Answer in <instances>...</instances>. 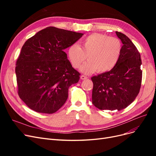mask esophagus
Returning a JSON list of instances; mask_svg holds the SVG:
<instances>
[{"instance_id": "esophagus-1", "label": "esophagus", "mask_w": 156, "mask_h": 156, "mask_svg": "<svg viewBox=\"0 0 156 156\" xmlns=\"http://www.w3.org/2000/svg\"><path fill=\"white\" fill-rule=\"evenodd\" d=\"M88 77L87 76H84V75H81V79L82 80H84V79H87Z\"/></svg>"}]
</instances>
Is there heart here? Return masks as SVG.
<instances>
[{
	"label": "heart",
	"instance_id": "b5f03b06",
	"mask_svg": "<svg viewBox=\"0 0 156 156\" xmlns=\"http://www.w3.org/2000/svg\"><path fill=\"white\" fill-rule=\"evenodd\" d=\"M81 48L77 44L71 45L68 49V58L75 68H79L85 62L81 71L86 74L94 72L106 73L114 68L119 62L122 53L121 41L105 34L93 33L83 38Z\"/></svg>",
	"mask_w": 156,
	"mask_h": 156
}]
</instances>
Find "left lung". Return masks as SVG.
Wrapping results in <instances>:
<instances>
[{
	"instance_id": "8db88e82",
	"label": "left lung",
	"mask_w": 156,
	"mask_h": 156,
	"mask_svg": "<svg viewBox=\"0 0 156 156\" xmlns=\"http://www.w3.org/2000/svg\"><path fill=\"white\" fill-rule=\"evenodd\" d=\"M116 34L123 44L119 62L109 72L91 78L92 101L100 110L124 109L135 100L141 86L139 52L128 37L120 32Z\"/></svg>"
}]
</instances>
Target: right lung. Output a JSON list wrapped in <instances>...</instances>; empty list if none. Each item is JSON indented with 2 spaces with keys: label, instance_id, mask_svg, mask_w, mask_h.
I'll return each instance as SVG.
<instances>
[{
  "label": "right lung",
  "instance_id": "add662e5",
  "mask_svg": "<svg viewBox=\"0 0 156 156\" xmlns=\"http://www.w3.org/2000/svg\"><path fill=\"white\" fill-rule=\"evenodd\" d=\"M82 33L47 27L28 39L16 62L18 95L37 112L52 114L66 101L68 89L78 83L80 73L64 50Z\"/></svg>",
  "mask_w": 156,
  "mask_h": 156
}]
</instances>
